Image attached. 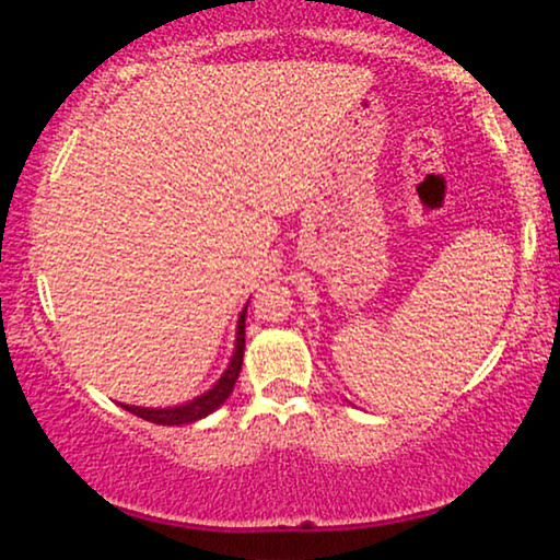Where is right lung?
<instances>
[{
    "label": "right lung",
    "mask_w": 560,
    "mask_h": 560,
    "mask_svg": "<svg viewBox=\"0 0 560 560\" xmlns=\"http://www.w3.org/2000/svg\"><path fill=\"white\" fill-rule=\"evenodd\" d=\"M244 318H247V308L242 311L240 324H236V347H234V357L229 362L226 372L221 374V380L213 385L209 393H203L196 400H190L186 405H178V408H137V405H121V408L132 412L137 418L150 420V423L158 425H183V423H196L219 408V405L226 402V397L232 395L234 382L242 372V359H244Z\"/></svg>",
    "instance_id": "obj_1"
}]
</instances>
